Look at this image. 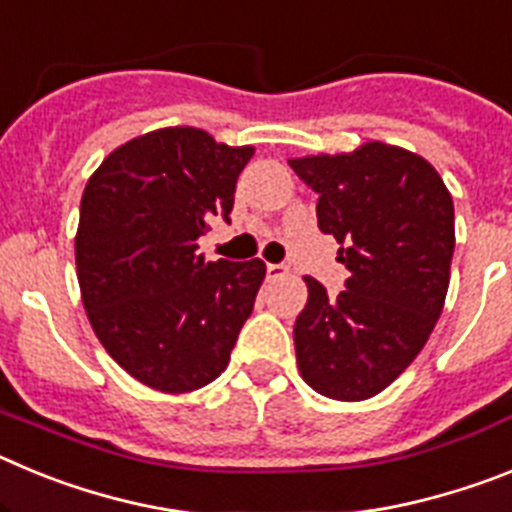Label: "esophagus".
I'll return each mask as SVG.
<instances>
[{"mask_svg":"<svg viewBox=\"0 0 512 512\" xmlns=\"http://www.w3.org/2000/svg\"><path fill=\"white\" fill-rule=\"evenodd\" d=\"M289 274L287 266L282 264H266V277L271 279V282H277V279H284Z\"/></svg>","mask_w":512,"mask_h":512,"instance_id":"esophagus-1","label":"esophagus"}]
</instances>
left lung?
<instances>
[{
    "mask_svg": "<svg viewBox=\"0 0 512 512\" xmlns=\"http://www.w3.org/2000/svg\"><path fill=\"white\" fill-rule=\"evenodd\" d=\"M289 166L320 194L318 225L341 243L348 269L336 297L305 277L297 366L330 400H369L413 364L436 328L456 241L451 192L423 156L382 140L289 158Z\"/></svg>",
    "mask_w": 512,
    "mask_h": 512,
    "instance_id": "left-lung-1",
    "label": "left lung"
}]
</instances>
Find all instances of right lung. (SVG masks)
<instances>
[{"mask_svg": "<svg viewBox=\"0 0 512 512\" xmlns=\"http://www.w3.org/2000/svg\"><path fill=\"white\" fill-rule=\"evenodd\" d=\"M253 151L158 128L117 146L81 194V302L104 351L151 390L184 395L220 377L251 315L264 261H205L197 238L228 220Z\"/></svg>", "mask_w": 512, "mask_h": 512, "instance_id": "add662e5", "label": "right lung"}]
</instances>
